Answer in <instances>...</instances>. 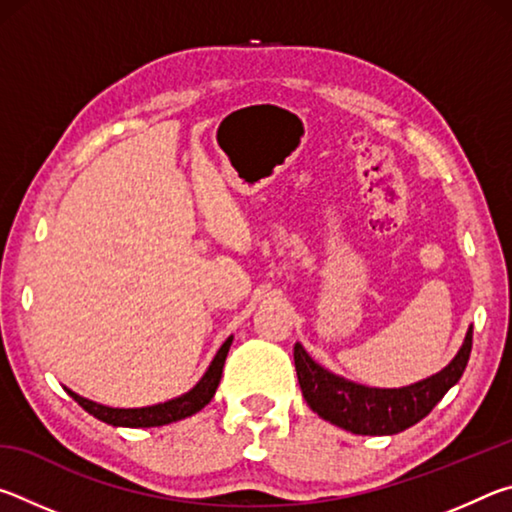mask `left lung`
<instances>
[{
  "instance_id": "obj_1",
  "label": "left lung",
  "mask_w": 512,
  "mask_h": 512,
  "mask_svg": "<svg viewBox=\"0 0 512 512\" xmlns=\"http://www.w3.org/2000/svg\"><path fill=\"white\" fill-rule=\"evenodd\" d=\"M472 352V327L449 366L436 375L402 388H370L354 384L309 357L300 343L293 345L298 384L309 409L320 418L359 436H393L427 418L433 406L461 379Z\"/></svg>"
}]
</instances>
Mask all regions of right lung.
<instances>
[{
	"label": "right lung",
	"instance_id": "obj_1",
	"mask_svg": "<svg viewBox=\"0 0 512 512\" xmlns=\"http://www.w3.org/2000/svg\"><path fill=\"white\" fill-rule=\"evenodd\" d=\"M232 345V336L225 339V343L216 352V357L212 359L210 368L205 370V375L198 379V384L187 391L185 395L173 397L169 402L162 404H153V406H142V409H112V406H103L92 400H85V397L76 395L74 391L65 388L69 397H74V402H79L85 411L94 418L112 424V427H162V424H171L178 420H185L189 415H194L203 409L205 404H210V400L216 393V386H219L221 375H223V363L225 357H228V350Z\"/></svg>",
	"mask_w": 512,
	"mask_h": 512
}]
</instances>
